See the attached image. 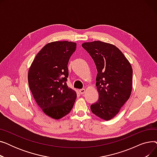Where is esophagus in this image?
Returning <instances> with one entry per match:
<instances>
[{
	"mask_svg": "<svg viewBox=\"0 0 157 157\" xmlns=\"http://www.w3.org/2000/svg\"><path fill=\"white\" fill-rule=\"evenodd\" d=\"M85 92H86L85 89H80L79 90V92L80 93V94H84L85 93Z\"/></svg>",
	"mask_w": 157,
	"mask_h": 157,
	"instance_id": "esophagus-1",
	"label": "esophagus"
}]
</instances>
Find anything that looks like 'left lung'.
<instances>
[{"instance_id": "8db88e82", "label": "left lung", "mask_w": 157, "mask_h": 157, "mask_svg": "<svg viewBox=\"0 0 157 157\" xmlns=\"http://www.w3.org/2000/svg\"><path fill=\"white\" fill-rule=\"evenodd\" d=\"M93 59L97 74L98 100L90 105L92 112L104 120L119 113L132 90V68L127 58L113 44L95 40L82 44Z\"/></svg>"}]
</instances>
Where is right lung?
<instances>
[{
  "label": "right lung",
  "instance_id": "obj_1",
  "mask_svg": "<svg viewBox=\"0 0 157 157\" xmlns=\"http://www.w3.org/2000/svg\"><path fill=\"white\" fill-rule=\"evenodd\" d=\"M76 43L55 41L37 54L29 70L28 82L33 97L43 111L55 120L70 113L76 92L68 87V62Z\"/></svg>",
  "mask_w": 157,
  "mask_h": 157
}]
</instances>
